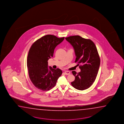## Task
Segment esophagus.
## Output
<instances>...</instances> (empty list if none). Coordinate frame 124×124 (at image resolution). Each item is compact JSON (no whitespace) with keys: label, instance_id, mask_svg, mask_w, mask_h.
<instances>
[{"label":"esophagus","instance_id":"34e87169","mask_svg":"<svg viewBox=\"0 0 124 124\" xmlns=\"http://www.w3.org/2000/svg\"><path fill=\"white\" fill-rule=\"evenodd\" d=\"M64 73L66 75H69L70 74V71H65L64 72Z\"/></svg>","mask_w":124,"mask_h":124}]
</instances>
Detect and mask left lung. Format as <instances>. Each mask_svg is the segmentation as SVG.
<instances>
[{
    "mask_svg": "<svg viewBox=\"0 0 124 124\" xmlns=\"http://www.w3.org/2000/svg\"><path fill=\"white\" fill-rule=\"evenodd\" d=\"M66 39L74 49L75 62H77L78 66L81 64L80 72H72L75 79L71 85L78 90H85L94 82L99 70L100 59L97 48L92 40L78 35L67 37Z\"/></svg>",
    "mask_w": 124,
    "mask_h": 124,
    "instance_id": "1",
    "label": "left lung"
}]
</instances>
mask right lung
Here are the masks:
<instances>
[{
    "label": "right lung",
    "instance_id": "add662e5",
    "mask_svg": "<svg viewBox=\"0 0 124 124\" xmlns=\"http://www.w3.org/2000/svg\"><path fill=\"white\" fill-rule=\"evenodd\" d=\"M65 37L58 38L47 35L38 39L29 49L27 66L29 78L33 85L39 90L47 91L55 86L62 72L57 68L48 69L49 58L53 56L54 50Z\"/></svg>",
    "mask_w": 124,
    "mask_h": 124
}]
</instances>
